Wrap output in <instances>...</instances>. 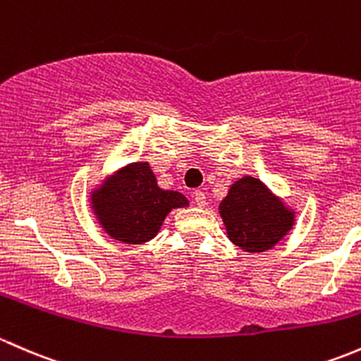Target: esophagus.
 <instances>
[{
    "mask_svg": "<svg viewBox=\"0 0 361 361\" xmlns=\"http://www.w3.org/2000/svg\"><path fill=\"white\" fill-rule=\"evenodd\" d=\"M192 202H195L198 207H205V203H207L205 192H203V191H195V192H192Z\"/></svg>",
    "mask_w": 361,
    "mask_h": 361,
    "instance_id": "34e87169",
    "label": "esophagus"
}]
</instances>
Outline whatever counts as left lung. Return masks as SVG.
Returning a JSON list of instances; mask_svg holds the SVG:
<instances>
[{
  "label": "left lung",
  "mask_w": 361,
  "mask_h": 361,
  "mask_svg": "<svg viewBox=\"0 0 361 361\" xmlns=\"http://www.w3.org/2000/svg\"><path fill=\"white\" fill-rule=\"evenodd\" d=\"M228 238L250 254L276 247L295 222V212L273 195L262 180L245 176L231 184L219 205Z\"/></svg>",
  "instance_id": "8db88e82"
}]
</instances>
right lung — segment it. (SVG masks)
Instances as JSON below:
<instances>
[{"label": "right lung", "mask_w": 361, "mask_h": 361, "mask_svg": "<svg viewBox=\"0 0 361 361\" xmlns=\"http://www.w3.org/2000/svg\"><path fill=\"white\" fill-rule=\"evenodd\" d=\"M99 224L113 240L140 245L153 240L173 208L189 205L184 195L165 191L147 161L121 166L90 192Z\"/></svg>", "instance_id": "add662e5"}]
</instances>
